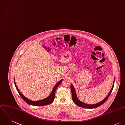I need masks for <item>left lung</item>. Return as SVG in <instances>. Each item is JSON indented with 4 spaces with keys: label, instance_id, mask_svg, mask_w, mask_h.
<instances>
[{
    "label": "left lung",
    "instance_id": "1",
    "mask_svg": "<svg viewBox=\"0 0 125 125\" xmlns=\"http://www.w3.org/2000/svg\"><path fill=\"white\" fill-rule=\"evenodd\" d=\"M114 83H115V80H114V83H113V87L110 91V92H109V94H108V95L107 96V97L106 98H105L102 101H101V102L97 103V104H93V105H91V104H86V103H84L83 102L81 101L78 98V97L77 96V94H76V91H75V90L74 88V87L73 86V85L72 84H71V92H72V99H73V102H74V103L77 105V106H79V107H83V108H88V109H92V108H97L99 106H100V105H101L102 104H103L104 103H105L107 100L108 99V98H109V97L110 96L112 91H113V88H114Z\"/></svg>",
    "mask_w": 125,
    "mask_h": 125
}]
</instances>
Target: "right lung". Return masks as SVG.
Returning a JSON list of instances; mask_svg holds the SVG:
<instances>
[{"label":"right lung","mask_w":125,"mask_h":125,"mask_svg":"<svg viewBox=\"0 0 125 125\" xmlns=\"http://www.w3.org/2000/svg\"><path fill=\"white\" fill-rule=\"evenodd\" d=\"M62 80H61L60 82H59L58 83H57L55 86L54 87L50 94L49 95V96H48L47 97L42 99L41 100H39V101H32L31 100L29 99H28L27 98H26L25 96H24L20 92V91L19 90V89H18L16 83L14 81V83L15 86L16 87V89L17 91V92H18L19 95L21 96V97L23 99V100L28 104H29V105H33V106H44V105H49L50 104H51V103H52V102L53 101L54 98H55V91L56 90V89L57 88V87L60 85V84L62 83Z\"/></svg>","instance_id":"obj_1"}]
</instances>
